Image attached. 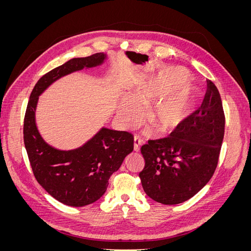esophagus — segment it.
<instances>
[{"label":"esophagus","instance_id":"esophagus-1","mask_svg":"<svg viewBox=\"0 0 251 251\" xmlns=\"http://www.w3.org/2000/svg\"><path fill=\"white\" fill-rule=\"evenodd\" d=\"M142 140L139 137L138 135H134V151H140V144Z\"/></svg>","mask_w":251,"mask_h":251}]
</instances>
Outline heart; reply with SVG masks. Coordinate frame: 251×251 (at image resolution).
Masks as SVG:
<instances>
[{"label": "heart", "mask_w": 251, "mask_h": 251, "mask_svg": "<svg viewBox=\"0 0 251 251\" xmlns=\"http://www.w3.org/2000/svg\"><path fill=\"white\" fill-rule=\"evenodd\" d=\"M188 74L180 69L166 70L159 76L147 79L135 88L130 96L121 97L117 114L125 126L140 124L143 108L148 118L161 132H169L184 123L193 107L194 93L187 85Z\"/></svg>", "instance_id": "b5f03b06"}]
</instances>
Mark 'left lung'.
<instances>
[{
	"label": "left lung",
	"mask_w": 251,
	"mask_h": 251,
	"mask_svg": "<svg viewBox=\"0 0 251 251\" xmlns=\"http://www.w3.org/2000/svg\"><path fill=\"white\" fill-rule=\"evenodd\" d=\"M225 130L221 96L207 81L201 107L165 138L141 147L144 168L139 173L146 194L156 202L174 205L191 199L214 175Z\"/></svg>",
	"instance_id": "obj_1"
}]
</instances>
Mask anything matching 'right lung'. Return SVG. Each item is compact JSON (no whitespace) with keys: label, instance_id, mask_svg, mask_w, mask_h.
<instances>
[{"label":"right lung","instance_id":"1","mask_svg":"<svg viewBox=\"0 0 251 251\" xmlns=\"http://www.w3.org/2000/svg\"><path fill=\"white\" fill-rule=\"evenodd\" d=\"M107 55L95 53L72 58L42 76L30 94L24 118V143L36 181L53 198L80 207L97 201L105 193L111 175L134 149L131 133L102 127L82 147L59 151L44 141L35 125L39 96L56 79L83 68L101 65Z\"/></svg>","mask_w":251,"mask_h":251}]
</instances>
